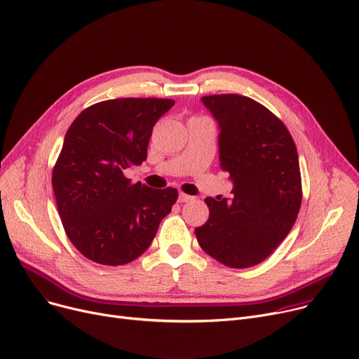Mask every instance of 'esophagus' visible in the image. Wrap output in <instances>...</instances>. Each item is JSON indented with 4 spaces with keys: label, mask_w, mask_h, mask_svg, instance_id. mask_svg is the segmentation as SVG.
I'll list each match as a JSON object with an SVG mask.
<instances>
[{
    "label": "esophagus",
    "mask_w": 359,
    "mask_h": 359,
    "mask_svg": "<svg viewBox=\"0 0 359 359\" xmlns=\"http://www.w3.org/2000/svg\"><path fill=\"white\" fill-rule=\"evenodd\" d=\"M194 199V196H191V195H186V194H179V202L180 203H184V202H189V201H192Z\"/></svg>",
    "instance_id": "1"
}]
</instances>
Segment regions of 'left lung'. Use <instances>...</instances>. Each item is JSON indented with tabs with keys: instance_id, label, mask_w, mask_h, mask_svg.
I'll list each match as a JSON object with an SVG mask.
<instances>
[{
	"instance_id": "1",
	"label": "left lung",
	"mask_w": 359,
	"mask_h": 359,
	"mask_svg": "<svg viewBox=\"0 0 359 359\" xmlns=\"http://www.w3.org/2000/svg\"><path fill=\"white\" fill-rule=\"evenodd\" d=\"M219 126V164L233 198H206L210 218L195 229L205 253L229 268L257 265L297 219L303 189L295 142L278 116L240 94L202 97Z\"/></svg>"
}]
</instances>
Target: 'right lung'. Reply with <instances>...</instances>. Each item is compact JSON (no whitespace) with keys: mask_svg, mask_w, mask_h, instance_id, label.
Masks as SVG:
<instances>
[{"mask_svg":"<svg viewBox=\"0 0 359 359\" xmlns=\"http://www.w3.org/2000/svg\"><path fill=\"white\" fill-rule=\"evenodd\" d=\"M172 99H113L84 109L68 128L52 170L64 230L83 256L107 266L135 260L177 201L125 176L147 160L153 126Z\"/></svg>","mask_w":359,"mask_h":359,"instance_id":"1","label":"right lung"}]
</instances>
